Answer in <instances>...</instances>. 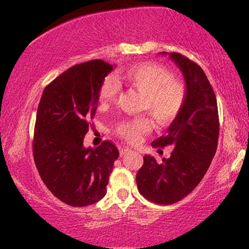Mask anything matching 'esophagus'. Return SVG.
Segmentation results:
<instances>
[{"label": "esophagus", "mask_w": 249, "mask_h": 249, "mask_svg": "<svg viewBox=\"0 0 249 249\" xmlns=\"http://www.w3.org/2000/svg\"><path fill=\"white\" fill-rule=\"evenodd\" d=\"M129 151H132V150L128 149V148H122V149L120 150V155H121V156H124V155H126V154H128Z\"/></svg>", "instance_id": "obj_1"}]
</instances>
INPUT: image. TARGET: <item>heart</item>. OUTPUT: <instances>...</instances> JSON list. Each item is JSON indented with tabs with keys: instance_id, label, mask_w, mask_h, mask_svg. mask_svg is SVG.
I'll return each mask as SVG.
<instances>
[{
	"instance_id": "obj_1",
	"label": "heart",
	"mask_w": 249,
	"mask_h": 249,
	"mask_svg": "<svg viewBox=\"0 0 249 249\" xmlns=\"http://www.w3.org/2000/svg\"><path fill=\"white\" fill-rule=\"evenodd\" d=\"M121 79L144 94L142 109L149 112L159 125L172 123L184 107L188 96L187 84L175 78L169 69L153 62H141L128 67L121 73ZM119 83L113 77H107L99 89L101 107L114 102L119 94ZM151 122L147 117L127 120L117 126L116 133L130 144H138L144 134L150 132Z\"/></svg>"
}]
</instances>
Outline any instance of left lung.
Here are the masks:
<instances>
[{"label":"left lung","mask_w":249,"mask_h":249,"mask_svg":"<svg viewBox=\"0 0 249 249\" xmlns=\"http://www.w3.org/2000/svg\"><path fill=\"white\" fill-rule=\"evenodd\" d=\"M169 56L182 71L188 96L167 134L151 146H172L174 150L161 162L144 156V165L136 175L141 195L161 205L182 200L201 182L215 155L220 132L216 96L204 71L183 54L170 53Z\"/></svg>","instance_id":"1"}]
</instances>
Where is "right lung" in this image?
<instances>
[{"instance_id": "add662e5", "label": "right lung", "mask_w": 249, "mask_h": 249, "mask_svg": "<svg viewBox=\"0 0 249 249\" xmlns=\"http://www.w3.org/2000/svg\"><path fill=\"white\" fill-rule=\"evenodd\" d=\"M113 66L101 59L75 65L44 89L37 108L33 155L41 180L71 206H87L107 195L119 150L109 141L86 148L83 140L98 107V94Z\"/></svg>"}]
</instances>
